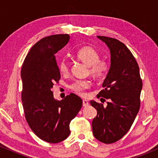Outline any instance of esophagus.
<instances>
[{
    "mask_svg": "<svg viewBox=\"0 0 158 158\" xmlns=\"http://www.w3.org/2000/svg\"><path fill=\"white\" fill-rule=\"evenodd\" d=\"M82 104H83V106H84V107H87L88 106V105H89V103H88V102L87 100H85V99H83Z\"/></svg>",
    "mask_w": 158,
    "mask_h": 158,
    "instance_id": "esophagus-1",
    "label": "esophagus"
}]
</instances>
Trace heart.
<instances>
[{"mask_svg": "<svg viewBox=\"0 0 158 158\" xmlns=\"http://www.w3.org/2000/svg\"><path fill=\"white\" fill-rule=\"evenodd\" d=\"M77 57L79 60L85 63L89 68L90 75L95 78H102L108 73L110 64L107 60L100 59V54L95 49L90 47L82 48L77 53ZM59 71L61 73H67L69 69L68 61L62 59L59 64ZM90 85L89 80H77L70 85V88L72 90L79 94H83L85 89Z\"/></svg>", "mask_w": 158, "mask_h": 158, "instance_id": "obj_1", "label": "heart"}]
</instances>
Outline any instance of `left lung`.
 I'll return each instance as SVG.
<instances>
[{
	"instance_id": "obj_1",
	"label": "left lung",
	"mask_w": 158,
	"mask_h": 158,
	"mask_svg": "<svg viewBox=\"0 0 158 158\" xmlns=\"http://www.w3.org/2000/svg\"><path fill=\"white\" fill-rule=\"evenodd\" d=\"M97 37L109 48L110 66L102 84L104 89L97 95L105 98H101L103 101L108 99L107 106L90 102L97 110L92 130L98 140L110 144L122 138L133 124L140 106L143 82L138 64L126 45L113 38Z\"/></svg>"
}]
</instances>
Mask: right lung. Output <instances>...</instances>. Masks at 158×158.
Listing matches in <instances>:
<instances>
[{
  "mask_svg": "<svg viewBox=\"0 0 158 158\" xmlns=\"http://www.w3.org/2000/svg\"><path fill=\"white\" fill-rule=\"evenodd\" d=\"M69 39L68 34L43 38L30 49L21 68L25 118L36 136L50 143H60L68 137L70 121L82 106V100L76 94L59 101L51 90L61 78L55 55Z\"/></svg>",
  "mask_w": 158,
  "mask_h": 158,
  "instance_id": "obj_1",
  "label": "right lung"
}]
</instances>
